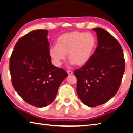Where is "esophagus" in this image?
Instances as JSON below:
<instances>
[{
	"label": "esophagus",
	"mask_w": 133,
	"mask_h": 133,
	"mask_svg": "<svg viewBox=\"0 0 133 133\" xmlns=\"http://www.w3.org/2000/svg\"><path fill=\"white\" fill-rule=\"evenodd\" d=\"M67 74H68L69 75H71L72 74H73V71H70V70H67Z\"/></svg>",
	"instance_id": "esophagus-1"
}]
</instances>
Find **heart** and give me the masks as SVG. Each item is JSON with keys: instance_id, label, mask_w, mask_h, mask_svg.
<instances>
[{"instance_id": "heart-1", "label": "heart", "mask_w": 133, "mask_h": 133, "mask_svg": "<svg viewBox=\"0 0 133 133\" xmlns=\"http://www.w3.org/2000/svg\"><path fill=\"white\" fill-rule=\"evenodd\" d=\"M56 44L49 49V55L56 66H61L68 54L70 63L82 66L93 56L97 40L90 33L72 31L60 35L56 40Z\"/></svg>"}]
</instances>
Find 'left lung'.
<instances>
[{"label": "left lung", "instance_id": "left-lung-1", "mask_svg": "<svg viewBox=\"0 0 133 133\" xmlns=\"http://www.w3.org/2000/svg\"><path fill=\"white\" fill-rule=\"evenodd\" d=\"M98 44L91 59L74 71L82 102L95 107L108 102L118 91L125 70L123 49L119 42L100 28L93 29Z\"/></svg>", "mask_w": 133, "mask_h": 133}]
</instances>
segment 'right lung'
<instances>
[{"instance_id":"obj_1","label":"right lung","mask_w":133,"mask_h":133,"mask_svg":"<svg viewBox=\"0 0 133 133\" xmlns=\"http://www.w3.org/2000/svg\"><path fill=\"white\" fill-rule=\"evenodd\" d=\"M47 30H35L16 43L10 58L13 86L26 103L44 107L52 103L68 75L51 64Z\"/></svg>"}]
</instances>
